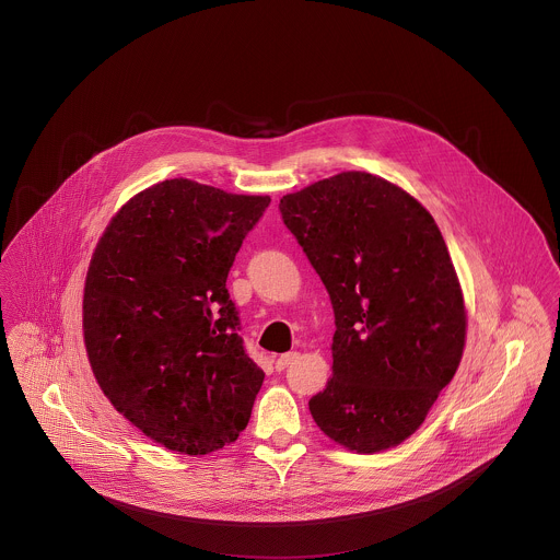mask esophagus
I'll return each mask as SVG.
<instances>
[{"label": "esophagus", "mask_w": 560, "mask_h": 560, "mask_svg": "<svg viewBox=\"0 0 560 560\" xmlns=\"http://www.w3.org/2000/svg\"><path fill=\"white\" fill-rule=\"evenodd\" d=\"M299 359V352H285V354H281L279 359H277V370H285L292 361H296Z\"/></svg>", "instance_id": "34e87169"}]
</instances>
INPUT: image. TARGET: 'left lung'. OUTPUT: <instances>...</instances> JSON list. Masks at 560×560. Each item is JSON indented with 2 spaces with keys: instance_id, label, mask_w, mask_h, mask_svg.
<instances>
[{
  "instance_id": "left-lung-1",
  "label": "left lung",
  "mask_w": 560,
  "mask_h": 560,
  "mask_svg": "<svg viewBox=\"0 0 560 560\" xmlns=\"http://www.w3.org/2000/svg\"><path fill=\"white\" fill-rule=\"evenodd\" d=\"M323 279L334 314V376L310 400L334 442L378 452L402 444L452 381L465 305L433 217L402 188L339 173L279 203Z\"/></svg>"
}]
</instances>
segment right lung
Listing matches in <instances>:
<instances>
[{"label":"right lung","instance_id":"obj_1","mask_svg":"<svg viewBox=\"0 0 560 560\" xmlns=\"http://www.w3.org/2000/svg\"><path fill=\"white\" fill-rule=\"evenodd\" d=\"M270 197L166 179L129 199L102 235L84 288L93 374L136 429L208 454L246 429L264 370L237 336L226 275Z\"/></svg>","mask_w":560,"mask_h":560}]
</instances>
